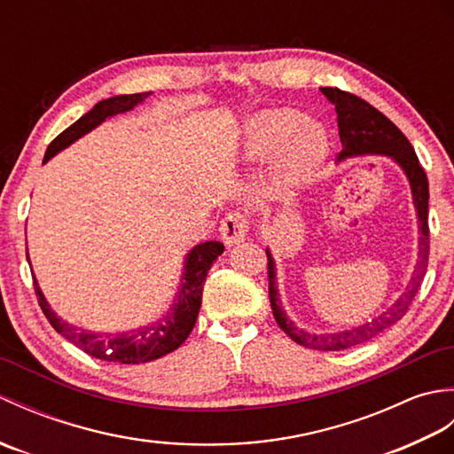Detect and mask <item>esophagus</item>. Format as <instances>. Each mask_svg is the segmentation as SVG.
Masks as SVG:
<instances>
[{"mask_svg":"<svg viewBox=\"0 0 454 454\" xmlns=\"http://www.w3.org/2000/svg\"><path fill=\"white\" fill-rule=\"evenodd\" d=\"M247 216L242 210H232L228 212L220 224V236L224 239L226 246H236L239 242H244V238L247 234Z\"/></svg>","mask_w":454,"mask_h":454,"instance_id":"esophagus-1","label":"esophagus"}]
</instances>
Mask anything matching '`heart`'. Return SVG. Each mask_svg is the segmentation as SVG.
<instances>
[{
  "label": "heart",
  "instance_id": "b5f03b06",
  "mask_svg": "<svg viewBox=\"0 0 454 454\" xmlns=\"http://www.w3.org/2000/svg\"><path fill=\"white\" fill-rule=\"evenodd\" d=\"M293 109L259 113L246 127V152L263 160L278 150L277 177L286 183L301 181L317 168L327 152V134L316 122H304Z\"/></svg>",
  "mask_w": 454,
  "mask_h": 454
}]
</instances>
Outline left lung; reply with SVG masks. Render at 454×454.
<instances>
[{
	"label": "left lung",
	"mask_w": 454,
	"mask_h": 454,
	"mask_svg": "<svg viewBox=\"0 0 454 454\" xmlns=\"http://www.w3.org/2000/svg\"><path fill=\"white\" fill-rule=\"evenodd\" d=\"M322 93L335 105L337 127H340V138L343 146L337 160L361 156V153H384V156H390L392 160H396L410 179L413 205H416V210H418L419 232H421L419 262H418L416 271H413V278L408 286V291L398 298V302L394 304L388 312L374 317L372 322H366L359 327H353V330H345L337 333H320V335L308 333L288 320L277 294L275 263L271 259V254L267 252L269 298H271L273 316L278 327H281V330L291 337L293 341H296L302 347H308V349L341 351L372 340L374 335L382 333L387 327L402 320L403 314L408 312V308L413 301V296L418 293L429 263V222H427L429 181L416 156V152H413L410 140L403 137V132L388 117H384V114L379 109H374L371 103H366L364 99L356 98V95L349 91H343L337 88H322Z\"/></svg>",
	"instance_id": "obj_1"
}]
</instances>
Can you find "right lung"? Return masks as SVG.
<instances>
[{
    "label": "right lung",
    "mask_w": 454,
    "mask_h": 454,
    "mask_svg": "<svg viewBox=\"0 0 454 454\" xmlns=\"http://www.w3.org/2000/svg\"><path fill=\"white\" fill-rule=\"evenodd\" d=\"M150 93H132V95H117V98L99 101L95 107L85 113L82 119L75 121L72 127H67L64 132L51 142L46 148L44 161L51 160L54 153L70 146L74 140L83 137L85 132L93 130L98 124L105 119H111L113 114H119L124 111H130L137 107L138 103L148 98ZM224 252V246L220 242H205L191 249V254L185 259V273L181 277V288L177 293L176 302L169 308V312L161 317V320L153 322L152 325L138 327L134 332L127 333H91L85 330H78L70 324L62 322L58 317L35 281V293L38 298V306L44 312L46 320L51 322L54 330L64 335L67 341H72L82 351L95 356V359L109 361V363H121V364H138V363H150L153 359L176 351L177 347L187 340L189 333L195 327L197 316L200 310V298H202V286L207 281V273L215 259ZM28 259V255H27Z\"/></svg>",
    "instance_id": "1"
}]
</instances>
